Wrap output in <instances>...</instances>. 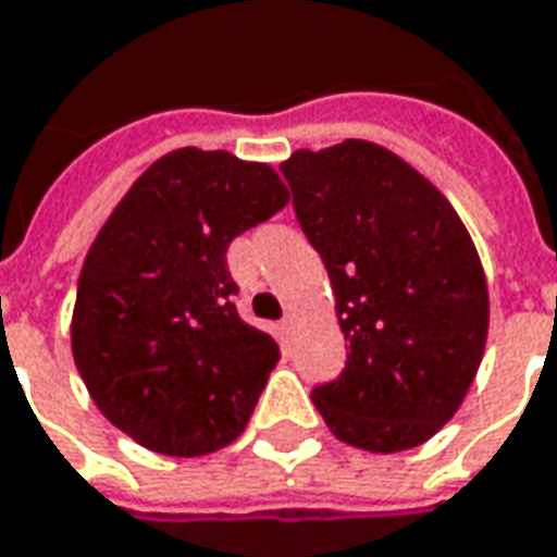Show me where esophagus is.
I'll return each instance as SVG.
<instances>
[{"mask_svg":"<svg viewBox=\"0 0 557 557\" xmlns=\"http://www.w3.org/2000/svg\"><path fill=\"white\" fill-rule=\"evenodd\" d=\"M278 333H282V339H290V336H294V315H285L278 321Z\"/></svg>","mask_w":557,"mask_h":557,"instance_id":"1","label":"esophagus"}]
</instances>
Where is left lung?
I'll return each instance as SVG.
<instances>
[{"label": "left lung", "instance_id": "8db88e82", "mask_svg": "<svg viewBox=\"0 0 557 557\" xmlns=\"http://www.w3.org/2000/svg\"><path fill=\"white\" fill-rule=\"evenodd\" d=\"M282 175L348 345L312 403L348 446H421L458 412L485 351L488 287L470 233L424 175L373 141L297 151Z\"/></svg>", "mask_w": 557, "mask_h": 557}]
</instances>
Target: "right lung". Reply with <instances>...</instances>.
Instances as JSON below:
<instances>
[{
  "label": "right lung",
  "instance_id": "right-lung-1",
  "mask_svg": "<svg viewBox=\"0 0 557 557\" xmlns=\"http://www.w3.org/2000/svg\"><path fill=\"white\" fill-rule=\"evenodd\" d=\"M287 206L263 163L160 157L99 230L78 278L72 355L114 428L172 458L233 443L282 351L245 324L227 248Z\"/></svg>",
  "mask_w": 557,
  "mask_h": 557
}]
</instances>
